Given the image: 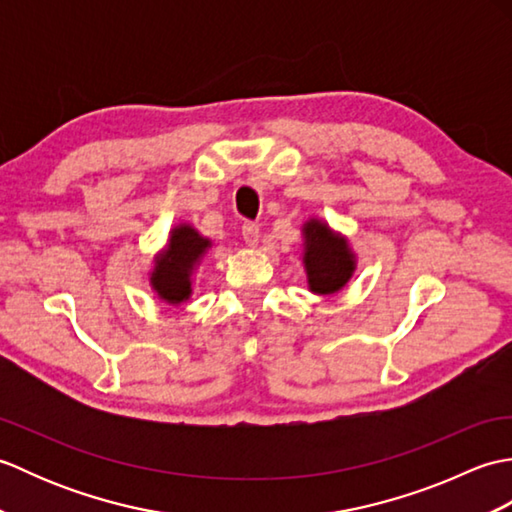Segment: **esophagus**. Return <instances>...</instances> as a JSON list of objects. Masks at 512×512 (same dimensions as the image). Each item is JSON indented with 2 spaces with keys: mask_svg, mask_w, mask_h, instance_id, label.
Returning <instances> with one entry per match:
<instances>
[{
  "mask_svg": "<svg viewBox=\"0 0 512 512\" xmlns=\"http://www.w3.org/2000/svg\"><path fill=\"white\" fill-rule=\"evenodd\" d=\"M242 235H244V242H246L250 248H255V246L259 244V226H257V224L246 222V224L242 226Z\"/></svg>",
  "mask_w": 512,
  "mask_h": 512,
  "instance_id": "esophagus-1",
  "label": "esophagus"
}]
</instances>
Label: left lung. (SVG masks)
<instances>
[{
	"mask_svg": "<svg viewBox=\"0 0 512 512\" xmlns=\"http://www.w3.org/2000/svg\"><path fill=\"white\" fill-rule=\"evenodd\" d=\"M301 264L306 270L308 290L312 295L332 297L350 284L356 273V253L350 239L321 220L308 217L301 224Z\"/></svg>",
	"mask_w": 512,
	"mask_h": 512,
	"instance_id": "1",
	"label": "left lung"
}]
</instances>
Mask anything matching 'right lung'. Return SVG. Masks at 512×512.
Segmentation results:
<instances>
[{
	"mask_svg": "<svg viewBox=\"0 0 512 512\" xmlns=\"http://www.w3.org/2000/svg\"><path fill=\"white\" fill-rule=\"evenodd\" d=\"M213 248V239L204 237L189 222H180L169 231L167 244L154 255L149 270V286L160 301L178 308L193 295V275L204 255Z\"/></svg>",
	"mask_w": 512,
	"mask_h": 512,
	"instance_id": "1",
	"label": "right lung"
}]
</instances>
